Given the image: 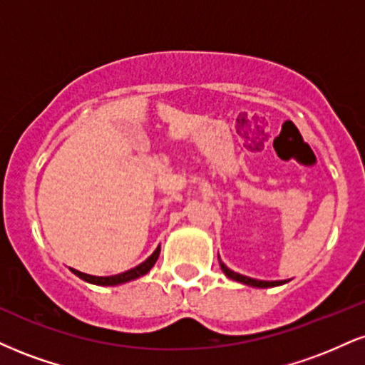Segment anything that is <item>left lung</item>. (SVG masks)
<instances>
[{"mask_svg": "<svg viewBox=\"0 0 365 365\" xmlns=\"http://www.w3.org/2000/svg\"><path fill=\"white\" fill-rule=\"evenodd\" d=\"M219 258V255H217ZM219 265H221V270L225 272L226 277H230L232 280H236V282H241L245 285H252V287H258V289H267V287H277V285H282L285 284L284 280H258V279H252V277H247V275H241L238 274V272L227 269V267L225 265V263L221 262V258H219Z\"/></svg>", "mask_w": 365, "mask_h": 365, "instance_id": "8db88e82", "label": "left lung"}]
</instances>
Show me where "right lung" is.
Returning <instances> with one entry per match:
<instances>
[{"label":"right lung","mask_w":365,"mask_h":365,"mask_svg":"<svg viewBox=\"0 0 365 365\" xmlns=\"http://www.w3.org/2000/svg\"><path fill=\"white\" fill-rule=\"evenodd\" d=\"M160 252H161V247H158L155 252H153L151 257H148L146 260H144L143 263H139L138 267H134V269H130L127 272H122V274L110 275V277H96V275L83 274V272L74 270V269H71V272L74 275H78V277L85 280V282L95 284V285H120V284L130 282V280H135V279L143 277V275H146L148 272L155 267L158 257H160Z\"/></svg>","instance_id":"1"}]
</instances>
